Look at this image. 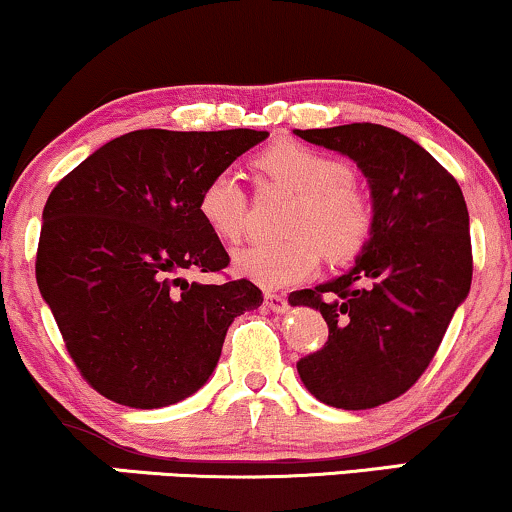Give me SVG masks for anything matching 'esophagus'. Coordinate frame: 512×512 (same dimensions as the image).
<instances>
[{"label": "esophagus", "mask_w": 512, "mask_h": 512, "mask_svg": "<svg viewBox=\"0 0 512 512\" xmlns=\"http://www.w3.org/2000/svg\"><path fill=\"white\" fill-rule=\"evenodd\" d=\"M264 305H267L269 310H272V312H286V310H288V300H286V295H281V293H272V291L264 293Z\"/></svg>", "instance_id": "obj_1"}]
</instances>
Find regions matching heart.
Returning a JSON list of instances; mask_svg holds the SVG:
<instances>
[{"instance_id":"b5f03b06","label":"heart","mask_w":512,"mask_h":512,"mask_svg":"<svg viewBox=\"0 0 512 512\" xmlns=\"http://www.w3.org/2000/svg\"><path fill=\"white\" fill-rule=\"evenodd\" d=\"M276 183L298 193L283 240H257L236 252V269L264 288H283L315 276L319 257L348 262L374 233L372 200L353 183L341 159L300 143H276L257 157ZM197 209L221 240H238L248 226V197L233 171H217L200 190Z\"/></svg>"}]
</instances>
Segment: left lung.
Returning a JSON list of instances; mask_svg holds the SVG:
<instances>
[{"label": "left lung", "instance_id": "8db88e82", "mask_svg": "<svg viewBox=\"0 0 512 512\" xmlns=\"http://www.w3.org/2000/svg\"><path fill=\"white\" fill-rule=\"evenodd\" d=\"M295 135L353 159L374 202V233L355 267L288 298L315 307L329 326L324 346L298 360V374L326 405L377 408L422 377L470 293L463 190L424 147L379 123Z\"/></svg>", "mask_w": 512, "mask_h": 512}]
</instances>
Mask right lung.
<instances>
[{
  "label": "right lung",
  "instance_id": "right-lung-1",
  "mask_svg": "<svg viewBox=\"0 0 512 512\" xmlns=\"http://www.w3.org/2000/svg\"><path fill=\"white\" fill-rule=\"evenodd\" d=\"M267 131H162L114 138L47 197L35 279L66 350L97 393L152 410L193 396L233 319L262 305L248 279L186 281L229 267L202 221L200 190Z\"/></svg>",
  "mask_w": 512,
  "mask_h": 512
}]
</instances>
